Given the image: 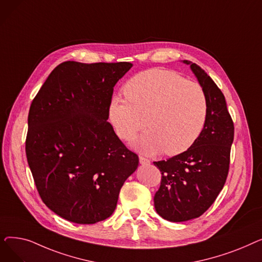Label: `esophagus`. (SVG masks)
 Segmentation results:
<instances>
[{"instance_id": "1", "label": "esophagus", "mask_w": 262, "mask_h": 262, "mask_svg": "<svg viewBox=\"0 0 262 262\" xmlns=\"http://www.w3.org/2000/svg\"><path fill=\"white\" fill-rule=\"evenodd\" d=\"M139 162H140V164H148L149 160L143 156H139Z\"/></svg>"}]
</instances>
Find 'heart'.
Here are the masks:
<instances>
[{"label":"heart","mask_w":262,"mask_h":262,"mask_svg":"<svg viewBox=\"0 0 262 262\" xmlns=\"http://www.w3.org/2000/svg\"><path fill=\"white\" fill-rule=\"evenodd\" d=\"M126 99L115 95L108 118L116 134L129 141L146 125L135 143L145 154L163 150L180 155L193 145L205 127L208 103L203 87L166 69H149L133 76L124 87Z\"/></svg>","instance_id":"heart-1"}]
</instances>
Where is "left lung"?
I'll return each instance as SVG.
<instances>
[{
	"label": "left lung",
	"instance_id": "8db88e82",
	"mask_svg": "<svg viewBox=\"0 0 262 262\" xmlns=\"http://www.w3.org/2000/svg\"><path fill=\"white\" fill-rule=\"evenodd\" d=\"M183 62L190 66L203 87L208 114L193 145L180 155L154 162L162 174L154 196L155 209L171 222L199 217L213 204L226 182L235 133L222 91L200 66Z\"/></svg>",
	"mask_w": 262,
	"mask_h": 262
}]
</instances>
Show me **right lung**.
I'll return each instance as SVG.
<instances>
[{
    "label": "right lung",
    "instance_id": "add662e5",
    "mask_svg": "<svg viewBox=\"0 0 262 262\" xmlns=\"http://www.w3.org/2000/svg\"><path fill=\"white\" fill-rule=\"evenodd\" d=\"M130 62L64 61L32 102L25 152L39 195L59 216L94 224L116 209L138 155L108 120L114 87Z\"/></svg>",
    "mask_w": 262,
    "mask_h": 262
}]
</instances>
